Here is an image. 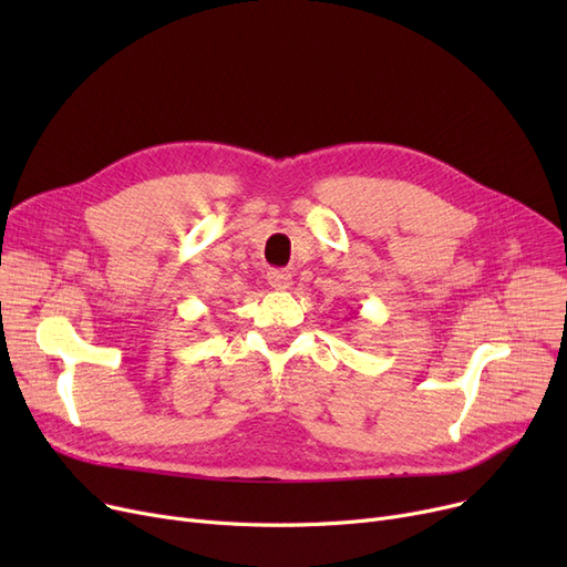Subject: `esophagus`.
Instances as JSON below:
<instances>
[{
	"label": "esophagus",
	"instance_id": "esophagus-1",
	"mask_svg": "<svg viewBox=\"0 0 567 567\" xmlns=\"http://www.w3.org/2000/svg\"><path fill=\"white\" fill-rule=\"evenodd\" d=\"M268 285H271L274 289H289L291 287V274L289 271H282V268H274V271H268Z\"/></svg>",
	"mask_w": 567,
	"mask_h": 567
}]
</instances>
